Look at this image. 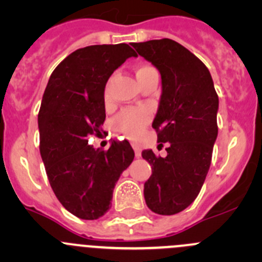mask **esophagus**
<instances>
[{
	"mask_svg": "<svg viewBox=\"0 0 262 262\" xmlns=\"http://www.w3.org/2000/svg\"><path fill=\"white\" fill-rule=\"evenodd\" d=\"M134 153H136V157H137V158L141 157V156H142V150H141V148L134 147Z\"/></svg>",
	"mask_w": 262,
	"mask_h": 262,
	"instance_id": "1",
	"label": "esophagus"
}]
</instances>
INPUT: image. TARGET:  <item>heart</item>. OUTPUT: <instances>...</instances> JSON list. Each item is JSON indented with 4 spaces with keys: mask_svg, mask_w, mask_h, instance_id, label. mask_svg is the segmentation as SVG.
<instances>
[{
    "mask_svg": "<svg viewBox=\"0 0 262 262\" xmlns=\"http://www.w3.org/2000/svg\"><path fill=\"white\" fill-rule=\"evenodd\" d=\"M152 70L153 68L149 67V66H141V67L137 68L136 77L139 78L144 73L149 72ZM104 100L106 104L110 101L109 89L107 87L104 91ZM148 120H149V114H148L147 110L126 109L123 110L120 114L116 116L114 120V126L120 133H123L124 136L129 137V138H137L141 134V132L143 130Z\"/></svg>",
    "mask_w": 262,
    "mask_h": 262,
    "instance_id": "heart-1",
    "label": "heart"
}]
</instances>
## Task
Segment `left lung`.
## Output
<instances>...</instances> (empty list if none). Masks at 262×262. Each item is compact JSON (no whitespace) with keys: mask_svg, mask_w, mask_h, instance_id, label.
Returning <instances> with one entry per match:
<instances>
[{"mask_svg":"<svg viewBox=\"0 0 262 262\" xmlns=\"http://www.w3.org/2000/svg\"><path fill=\"white\" fill-rule=\"evenodd\" d=\"M132 46L160 71L162 92L152 126L158 143H168L166 157L152 149L142 152L152 166L144 199L152 212L172 215L196 199L209 171L218 136V95L204 63L175 40Z\"/></svg>","mask_w":262,"mask_h":262,"instance_id":"1","label":"left lung"}]
</instances>
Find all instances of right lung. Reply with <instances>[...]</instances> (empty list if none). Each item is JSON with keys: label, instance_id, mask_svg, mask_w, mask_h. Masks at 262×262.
I'll return each mask as SVG.
<instances>
[{"label": "right lung", "instance_id": "obj_1", "mask_svg": "<svg viewBox=\"0 0 262 262\" xmlns=\"http://www.w3.org/2000/svg\"><path fill=\"white\" fill-rule=\"evenodd\" d=\"M137 57L128 44L75 50L53 71L38 115L40 155L60 204L73 215L94 221L110 209L113 190L134 160L128 141L107 150L89 144L101 133L104 91L116 68Z\"/></svg>", "mask_w": 262, "mask_h": 262}]
</instances>
